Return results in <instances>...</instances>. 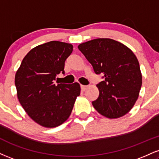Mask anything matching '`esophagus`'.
I'll list each match as a JSON object with an SVG mask.
<instances>
[{
	"instance_id": "obj_1",
	"label": "esophagus",
	"mask_w": 159,
	"mask_h": 159,
	"mask_svg": "<svg viewBox=\"0 0 159 159\" xmlns=\"http://www.w3.org/2000/svg\"><path fill=\"white\" fill-rule=\"evenodd\" d=\"M88 88V86H85V85H81V89L82 91H85Z\"/></svg>"
}]
</instances>
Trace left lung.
I'll use <instances>...</instances> for the list:
<instances>
[{
	"mask_svg": "<svg viewBox=\"0 0 159 159\" xmlns=\"http://www.w3.org/2000/svg\"><path fill=\"white\" fill-rule=\"evenodd\" d=\"M78 48L96 74H104L98 84L99 95L92 104L104 117L118 118L133 107L139 95L141 75L139 61L127 46L110 38H96Z\"/></svg>",
	"mask_w": 159,
	"mask_h": 159,
	"instance_id": "obj_1",
	"label": "left lung"
}]
</instances>
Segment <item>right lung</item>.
Masks as SVG:
<instances>
[{"label":"right lung","mask_w":159,"mask_h":159,"mask_svg":"<svg viewBox=\"0 0 159 159\" xmlns=\"http://www.w3.org/2000/svg\"><path fill=\"white\" fill-rule=\"evenodd\" d=\"M73 46L52 41L32 49L23 59L15 77L17 96L30 118L42 127H56L70 117L81 93L80 84H55L64 74V63Z\"/></svg>","instance_id":"right-lung-1"}]
</instances>
